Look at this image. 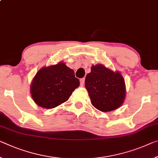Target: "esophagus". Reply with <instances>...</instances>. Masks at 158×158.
<instances>
[{
	"label": "esophagus",
	"mask_w": 158,
	"mask_h": 158,
	"mask_svg": "<svg viewBox=\"0 0 158 158\" xmlns=\"http://www.w3.org/2000/svg\"><path fill=\"white\" fill-rule=\"evenodd\" d=\"M84 81H85V79L84 78H82L80 79V84L81 85H84Z\"/></svg>",
	"instance_id": "esophagus-1"
}]
</instances>
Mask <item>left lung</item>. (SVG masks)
<instances>
[{
    "instance_id": "obj_1",
    "label": "left lung",
    "mask_w": 158,
    "mask_h": 158,
    "mask_svg": "<svg viewBox=\"0 0 158 158\" xmlns=\"http://www.w3.org/2000/svg\"><path fill=\"white\" fill-rule=\"evenodd\" d=\"M91 70L85 79V87L93 106L106 112L118 108L124 102L126 94L122 74L101 64L93 65Z\"/></svg>"
}]
</instances>
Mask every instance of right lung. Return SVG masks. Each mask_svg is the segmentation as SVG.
<instances>
[{
    "label": "right lung",
    "instance_id": "right-lung-1",
    "mask_svg": "<svg viewBox=\"0 0 158 158\" xmlns=\"http://www.w3.org/2000/svg\"><path fill=\"white\" fill-rule=\"evenodd\" d=\"M79 84L74 70L60 62L43 67L35 75L31 85L32 98L40 107L54 108L67 101Z\"/></svg>",
    "mask_w": 158,
    "mask_h": 158
}]
</instances>
